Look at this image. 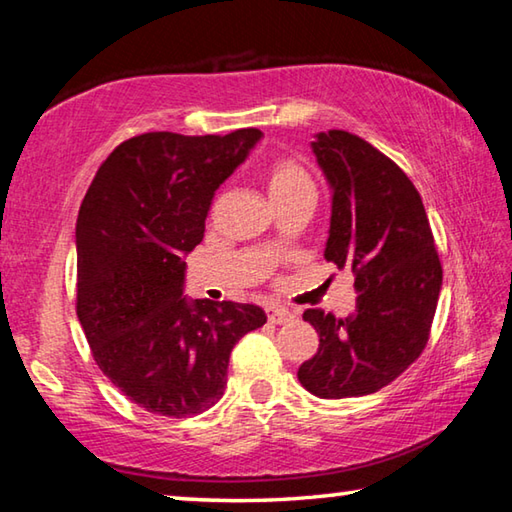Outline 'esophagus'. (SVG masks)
Wrapping results in <instances>:
<instances>
[{"mask_svg": "<svg viewBox=\"0 0 512 512\" xmlns=\"http://www.w3.org/2000/svg\"><path fill=\"white\" fill-rule=\"evenodd\" d=\"M266 316L271 323L275 325H282V323H289V320L296 318V314L293 311H289L287 307H266Z\"/></svg>", "mask_w": 512, "mask_h": 512, "instance_id": "34e87169", "label": "esophagus"}]
</instances>
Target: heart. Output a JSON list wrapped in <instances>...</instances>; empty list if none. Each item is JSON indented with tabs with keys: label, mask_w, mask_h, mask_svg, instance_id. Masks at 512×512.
Listing matches in <instances>:
<instances>
[{
	"label": "heart",
	"mask_w": 512,
	"mask_h": 512,
	"mask_svg": "<svg viewBox=\"0 0 512 512\" xmlns=\"http://www.w3.org/2000/svg\"><path fill=\"white\" fill-rule=\"evenodd\" d=\"M264 180L268 196L275 205L300 196L314 198V180H311L309 171L293 158H275L268 162Z\"/></svg>",
	"instance_id": "b5f03b06"
}]
</instances>
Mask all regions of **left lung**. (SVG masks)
I'll return each instance as SVG.
<instances>
[{"mask_svg":"<svg viewBox=\"0 0 512 512\" xmlns=\"http://www.w3.org/2000/svg\"><path fill=\"white\" fill-rule=\"evenodd\" d=\"M311 149L332 187L325 259L352 268L359 296L348 318L302 314L320 345L298 379L325 400L370 395L422 354L443 266L418 189L391 158L348 131L318 133Z\"/></svg>","mask_w":512,"mask_h":512,"instance_id":"8db88e82","label":"left lung"}]
</instances>
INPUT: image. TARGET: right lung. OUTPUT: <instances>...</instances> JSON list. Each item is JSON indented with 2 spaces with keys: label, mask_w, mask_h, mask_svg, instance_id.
<instances>
[{
  "label": "right lung",
  "mask_w": 512,
  "mask_h": 512,
  "mask_svg": "<svg viewBox=\"0 0 512 512\" xmlns=\"http://www.w3.org/2000/svg\"><path fill=\"white\" fill-rule=\"evenodd\" d=\"M262 131L144 133L94 176L76 219V314L103 375L144 411L187 418L221 400L230 352L264 309L183 296L214 192Z\"/></svg>",
  "instance_id": "add662e5"
}]
</instances>
